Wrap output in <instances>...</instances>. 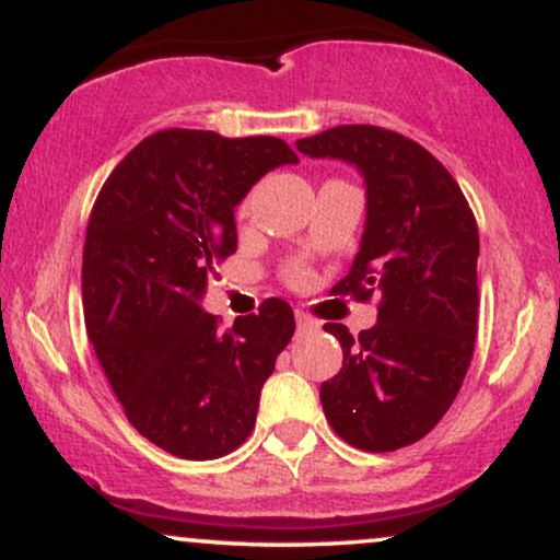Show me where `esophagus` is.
<instances>
[{
  "label": "esophagus",
  "instance_id": "1",
  "mask_svg": "<svg viewBox=\"0 0 560 560\" xmlns=\"http://www.w3.org/2000/svg\"><path fill=\"white\" fill-rule=\"evenodd\" d=\"M294 318H298V329H300V331H313V329H318V320L307 316V313H300V311H298V316H294Z\"/></svg>",
  "mask_w": 560,
  "mask_h": 560
}]
</instances>
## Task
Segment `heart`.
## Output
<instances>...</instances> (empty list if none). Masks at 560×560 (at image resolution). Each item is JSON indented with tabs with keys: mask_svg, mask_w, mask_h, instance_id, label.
Masks as SVG:
<instances>
[{
	"mask_svg": "<svg viewBox=\"0 0 560 560\" xmlns=\"http://www.w3.org/2000/svg\"><path fill=\"white\" fill-rule=\"evenodd\" d=\"M298 279H302V276H300V273H298Z\"/></svg>",
	"mask_w": 560,
	"mask_h": 560,
	"instance_id": "1",
	"label": "heart"
}]
</instances>
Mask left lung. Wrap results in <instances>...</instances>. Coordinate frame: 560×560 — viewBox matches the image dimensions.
Wrapping results in <instances>:
<instances>
[{
    "label": "left lung",
    "mask_w": 560,
    "mask_h": 560,
    "mask_svg": "<svg viewBox=\"0 0 560 560\" xmlns=\"http://www.w3.org/2000/svg\"><path fill=\"white\" fill-rule=\"evenodd\" d=\"M298 150L361 173V247L334 294H378L376 324L358 337L324 326L342 345V369L320 384L324 413L352 447L413 445L447 413L474 355L477 221L445 165L387 128L337 126Z\"/></svg>",
    "instance_id": "left-lung-1"
}]
</instances>
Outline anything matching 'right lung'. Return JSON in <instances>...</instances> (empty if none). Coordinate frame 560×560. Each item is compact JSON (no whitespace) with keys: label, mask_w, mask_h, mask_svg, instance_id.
I'll list each match as a JSON object with an SVG mask.
<instances>
[{"label":"right lung","mask_w":560,"mask_h":560,"mask_svg":"<svg viewBox=\"0 0 560 560\" xmlns=\"http://www.w3.org/2000/svg\"><path fill=\"white\" fill-rule=\"evenodd\" d=\"M294 163L276 137L171 128L133 147L96 197L81 271L86 331L128 421L165 453L221 458L253 432L294 313L271 298L221 331L202 298L236 249V205Z\"/></svg>","instance_id":"right-lung-1"}]
</instances>
